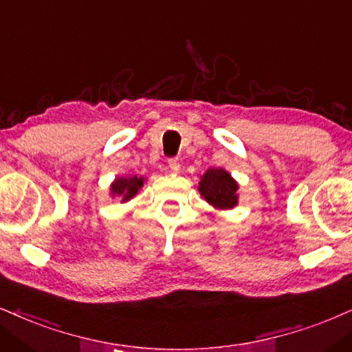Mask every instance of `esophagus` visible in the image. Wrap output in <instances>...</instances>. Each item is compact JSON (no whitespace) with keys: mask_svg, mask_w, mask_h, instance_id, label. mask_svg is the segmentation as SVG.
I'll return each mask as SVG.
<instances>
[{"mask_svg":"<svg viewBox=\"0 0 352 352\" xmlns=\"http://www.w3.org/2000/svg\"><path fill=\"white\" fill-rule=\"evenodd\" d=\"M168 168H170L172 172H179L180 170V162L179 159H168Z\"/></svg>","mask_w":352,"mask_h":352,"instance_id":"esophagus-1","label":"esophagus"}]
</instances>
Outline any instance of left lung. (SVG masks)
I'll list each match as a JSON object with an SVG mask.
<instances>
[{
	"label": "left lung",
	"mask_w": 352,
	"mask_h": 352,
	"mask_svg": "<svg viewBox=\"0 0 352 352\" xmlns=\"http://www.w3.org/2000/svg\"><path fill=\"white\" fill-rule=\"evenodd\" d=\"M198 191L217 211H228L239 204V184L226 168H208L201 175Z\"/></svg>",
	"instance_id": "left-lung-1"
}]
</instances>
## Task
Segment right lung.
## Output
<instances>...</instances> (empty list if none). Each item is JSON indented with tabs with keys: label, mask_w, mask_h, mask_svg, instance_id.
<instances>
[{
	"label": "right lung",
	"mask_w": 352,
	"mask_h": 352,
	"mask_svg": "<svg viewBox=\"0 0 352 352\" xmlns=\"http://www.w3.org/2000/svg\"><path fill=\"white\" fill-rule=\"evenodd\" d=\"M146 179L144 177H117L110 185V195L112 198H120L122 203L130 201L131 198H135L138 191L144 186Z\"/></svg>",
	"instance_id": "right-lung-1"
}]
</instances>
